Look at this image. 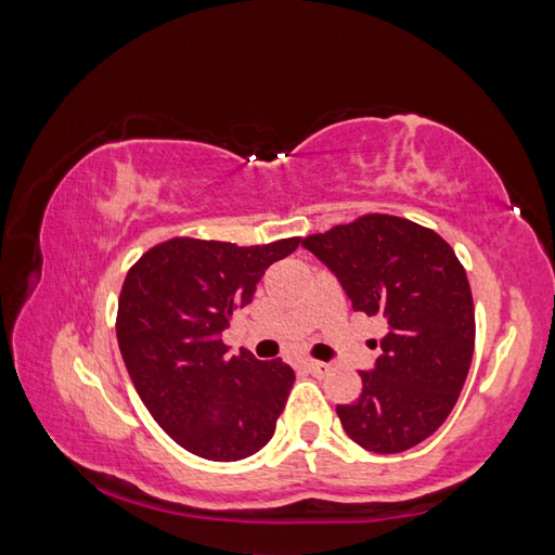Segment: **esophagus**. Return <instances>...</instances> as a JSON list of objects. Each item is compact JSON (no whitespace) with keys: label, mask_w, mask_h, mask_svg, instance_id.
Listing matches in <instances>:
<instances>
[{"label":"esophagus","mask_w":555,"mask_h":555,"mask_svg":"<svg viewBox=\"0 0 555 555\" xmlns=\"http://www.w3.org/2000/svg\"><path fill=\"white\" fill-rule=\"evenodd\" d=\"M302 367H306V371L310 375H314V377H322V375L330 373V365L327 363H320V361H306V363H302Z\"/></svg>","instance_id":"obj_1"}]
</instances>
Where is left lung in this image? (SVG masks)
Returning <instances> with one entry per match:
<instances>
[{"mask_svg":"<svg viewBox=\"0 0 555 555\" xmlns=\"http://www.w3.org/2000/svg\"><path fill=\"white\" fill-rule=\"evenodd\" d=\"M302 247L339 279L356 312L387 322L361 395L336 406L346 436L377 454L430 438L457 404L474 356L472 288L454 249L387 214L308 235Z\"/></svg>","mask_w":555,"mask_h":555,"instance_id":"obj_1","label":"left lung"}]
</instances>
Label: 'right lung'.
I'll list each match as a JSON object with an SVG mask.
<instances>
[{"label":"right lung","instance_id":"1","mask_svg":"<svg viewBox=\"0 0 555 555\" xmlns=\"http://www.w3.org/2000/svg\"><path fill=\"white\" fill-rule=\"evenodd\" d=\"M300 237L237 247L172 237L127 271L117 302V344L137 392L158 426L197 457L237 462L264 448L296 373L253 353L228 356L221 334L253 302L264 271Z\"/></svg>","mask_w":555,"mask_h":555}]
</instances>
